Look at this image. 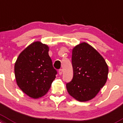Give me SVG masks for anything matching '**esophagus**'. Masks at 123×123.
Wrapping results in <instances>:
<instances>
[{
  "label": "esophagus",
  "mask_w": 123,
  "mask_h": 123,
  "mask_svg": "<svg viewBox=\"0 0 123 123\" xmlns=\"http://www.w3.org/2000/svg\"><path fill=\"white\" fill-rule=\"evenodd\" d=\"M58 73H59V74L60 75H61L62 74V69H60L59 70V71H58Z\"/></svg>",
  "instance_id": "1"
}]
</instances>
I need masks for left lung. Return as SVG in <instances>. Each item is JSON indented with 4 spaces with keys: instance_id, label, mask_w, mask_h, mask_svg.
I'll use <instances>...</instances> for the list:
<instances>
[{
    "instance_id": "left-lung-1",
    "label": "left lung",
    "mask_w": 123,
    "mask_h": 123,
    "mask_svg": "<svg viewBox=\"0 0 123 123\" xmlns=\"http://www.w3.org/2000/svg\"><path fill=\"white\" fill-rule=\"evenodd\" d=\"M74 76L66 85L68 93L79 102L93 99L107 79L109 68L105 59L86 43L73 48Z\"/></svg>"
}]
</instances>
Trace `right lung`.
Listing matches in <instances>:
<instances>
[{
	"mask_svg": "<svg viewBox=\"0 0 123 123\" xmlns=\"http://www.w3.org/2000/svg\"><path fill=\"white\" fill-rule=\"evenodd\" d=\"M49 47L34 42L18 55L14 65L17 84L23 92L34 99L48 92L57 74L48 55Z\"/></svg>",
	"mask_w": 123,
	"mask_h": 123,
	"instance_id": "right-lung-1",
	"label": "right lung"
}]
</instances>
